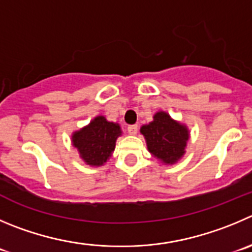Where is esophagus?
I'll list each match as a JSON object with an SVG mask.
<instances>
[{"label":"esophagus","mask_w":252,"mask_h":252,"mask_svg":"<svg viewBox=\"0 0 252 252\" xmlns=\"http://www.w3.org/2000/svg\"><path fill=\"white\" fill-rule=\"evenodd\" d=\"M137 130H138L137 125H130V126L127 127V131L130 135H136V133H137Z\"/></svg>","instance_id":"34e87169"}]
</instances>
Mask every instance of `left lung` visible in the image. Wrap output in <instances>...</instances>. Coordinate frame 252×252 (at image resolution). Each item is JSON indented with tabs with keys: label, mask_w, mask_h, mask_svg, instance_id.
I'll return each instance as SVG.
<instances>
[{
	"label": "left lung",
	"mask_w": 252,
	"mask_h": 252,
	"mask_svg": "<svg viewBox=\"0 0 252 252\" xmlns=\"http://www.w3.org/2000/svg\"><path fill=\"white\" fill-rule=\"evenodd\" d=\"M140 132L145 136L151 155L164 164H174L186 153L189 130L167 112H156L153 121L143 125Z\"/></svg>",
	"instance_id": "left-lung-1"
}]
</instances>
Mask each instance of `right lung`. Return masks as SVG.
I'll return each mask as SVG.
<instances>
[{
  "instance_id": "right-lung-1",
  "label": "right lung",
  "mask_w": 252,
  "mask_h": 252,
  "mask_svg": "<svg viewBox=\"0 0 252 252\" xmlns=\"http://www.w3.org/2000/svg\"><path fill=\"white\" fill-rule=\"evenodd\" d=\"M121 133L119 124L96 116L88 126L73 133L71 142L86 164L100 167L111 157Z\"/></svg>"
}]
</instances>
